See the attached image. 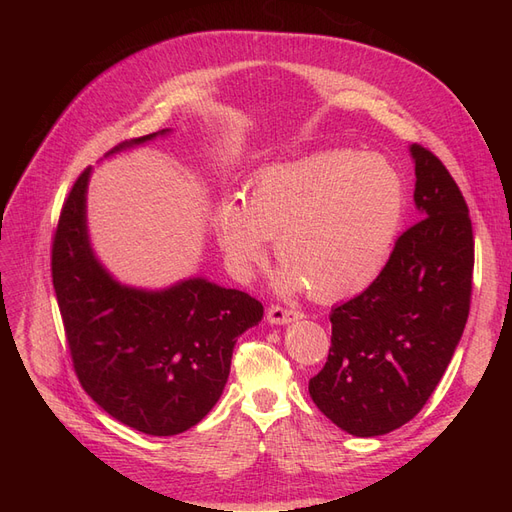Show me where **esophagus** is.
<instances>
[{"label":"esophagus","mask_w":512,"mask_h":512,"mask_svg":"<svg viewBox=\"0 0 512 512\" xmlns=\"http://www.w3.org/2000/svg\"><path fill=\"white\" fill-rule=\"evenodd\" d=\"M299 318H301V312H297V309H288L282 305H271L267 309V320L271 324H288V322H294Z\"/></svg>","instance_id":"esophagus-1"}]
</instances>
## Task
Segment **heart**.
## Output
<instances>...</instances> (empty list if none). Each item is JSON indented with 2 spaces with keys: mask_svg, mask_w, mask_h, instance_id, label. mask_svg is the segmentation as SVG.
I'll return each instance as SVG.
<instances>
[{
  "mask_svg": "<svg viewBox=\"0 0 512 512\" xmlns=\"http://www.w3.org/2000/svg\"><path fill=\"white\" fill-rule=\"evenodd\" d=\"M404 209L406 185L389 160L339 149L258 170L243 200L218 205L213 228L243 271L260 265L275 239V286H307L314 299L333 301L374 282Z\"/></svg>",
  "mask_w": 512,
  "mask_h": 512,
  "instance_id": "1",
  "label": "heart"
}]
</instances>
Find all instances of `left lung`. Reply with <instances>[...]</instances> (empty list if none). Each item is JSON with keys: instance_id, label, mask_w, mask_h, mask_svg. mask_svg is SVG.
I'll use <instances>...</instances> for the list:
<instances>
[{"instance_id": "1", "label": "left lung", "mask_w": 512, "mask_h": 512, "mask_svg": "<svg viewBox=\"0 0 512 512\" xmlns=\"http://www.w3.org/2000/svg\"><path fill=\"white\" fill-rule=\"evenodd\" d=\"M414 160L418 220L395 241L380 275L331 309L329 359L309 380L318 410L374 438L421 412L453 359L472 297L474 235L446 166L421 145Z\"/></svg>"}]
</instances>
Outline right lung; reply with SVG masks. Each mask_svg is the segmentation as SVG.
Segmentation results:
<instances>
[{"instance_id":"obj_1","label":"right lung","mask_w":512,"mask_h":512,"mask_svg":"<svg viewBox=\"0 0 512 512\" xmlns=\"http://www.w3.org/2000/svg\"><path fill=\"white\" fill-rule=\"evenodd\" d=\"M166 132L134 138L111 153ZM89 175L91 166L72 185L51 254L74 371L87 395L119 423L149 436H177L218 404L232 348L262 320V303L205 277L164 290L119 284L89 243Z\"/></svg>"}]
</instances>
